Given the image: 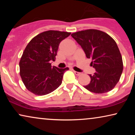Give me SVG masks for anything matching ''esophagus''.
<instances>
[{"label":"esophagus","instance_id":"1","mask_svg":"<svg viewBox=\"0 0 135 135\" xmlns=\"http://www.w3.org/2000/svg\"><path fill=\"white\" fill-rule=\"evenodd\" d=\"M74 73L75 74L77 75H80L81 74L80 73H79V72H77V71H74Z\"/></svg>","mask_w":135,"mask_h":135}]
</instances>
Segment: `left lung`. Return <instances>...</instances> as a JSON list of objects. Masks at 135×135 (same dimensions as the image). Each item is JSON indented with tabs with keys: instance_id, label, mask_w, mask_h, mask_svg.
Returning <instances> with one entry per match:
<instances>
[{
	"instance_id": "left-lung-1",
	"label": "left lung",
	"mask_w": 135,
	"mask_h": 135,
	"mask_svg": "<svg viewBox=\"0 0 135 135\" xmlns=\"http://www.w3.org/2000/svg\"><path fill=\"white\" fill-rule=\"evenodd\" d=\"M71 36L84 51L96 70L90 74L91 81L84 87L95 93L112 90L123 71L122 55L117 44L108 34L97 29H87L73 33Z\"/></svg>"
}]
</instances>
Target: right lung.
<instances>
[{"instance_id": "obj_1", "label": "right lung", "mask_w": 135, "mask_h": 135, "mask_svg": "<svg viewBox=\"0 0 135 135\" xmlns=\"http://www.w3.org/2000/svg\"><path fill=\"white\" fill-rule=\"evenodd\" d=\"M71 32L48 31L34 37L26 47L20 61V75L26 87L37 95H47L61 84L69 69L53 66L59 45Z\"/></svg>"}]
</instances>
